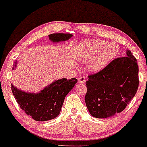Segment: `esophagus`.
I'll list each match as a JSON object with an SVG mask.
<instances>
[{"instance_id": "1", "label": "esophagus", "mask_w": 147, "mask_h": 147, "mask_svg": "<svg viewBox=\"0 0 147 147\" xmlns=\"http://www.w3.org/2000/svg\"><path fill=\"white\" fill-rule=\"evenodd\" d=\"M85 81H86L85 77H81V78H79L78 79V82L80 83H85Z\"/></svg>"}]
</instances>
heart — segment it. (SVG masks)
<instances>
[{
    "label": "heart",
    "instance_id": "obj_1",
    "mask_svg": "<svg viewBox=\"0 0 147 147\" xmlns=\"http://www.w3.org/2000/svg\"><path fill=\"white\" fill-rule=\"evenodd\" d=\"M119 51L116 43H110L103 40H90L81 44L78 52V59L82 62H90V68L93 71H99L105 68Z\"/></svg>",
    "mask_w": 147,
    "mask_h": 147
}]
</instances>
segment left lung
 <instances>
[{
	"instance_id": "obj_1",
	"label": "left lung",
	"mask_w": 147,
	"mask_h": 147,
	"mask_svg": "<svg viewBox=\"0 0 147 147\" xmlns=\"http://www.w3.org/2000/svg\"><path fill=\"white\" fill-rule=\"evenodd\" d=\"M117 58L98 73L88 76L85 103L90 115L109 118L122 111L137 92L139 67L130 51Z\"/></svg>"
}]
</instances>
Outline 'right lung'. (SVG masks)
Here are the masks:
<instances>
[{"label": "right lung", "mask_w": 147, "mask_h": 147, "mask_svg": "<svg viewBox=\"0 0 147 147\" xmlns=\"http://www.w3.org/2000/svg\"><path fill=\"white\" fill-rule=\"evenodd\" d=\"M72 36L71 34L56 33L49 35L50 40L59 42ZM17 62L13 64V69ZM78 79H61L45 87L37 94L26 93L19 90L11 84V91L19 107L25 113L36 121H47L59 115L64 98L76 84Z\"/></svg>", "instance_id": "1"}]
</instances>
